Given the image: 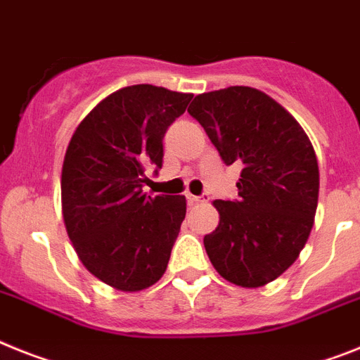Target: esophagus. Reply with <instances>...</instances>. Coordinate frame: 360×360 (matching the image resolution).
<instances>
[{
    "instance_id": "1",
    "label": "esophagus",
    "mask_w": 360,
    "mask_h": 360,
    "mask_svg": "<svg viewBox=\"0 0 360 360\" xmlns=\"http://www.w3.org/2000/svg\"><path fill=\"white\" fill-rule=\"evenodd\" d=\"M186 199H188L190 205H199V203H207L208 195H192L186 194Z\"/></svg>"
}]
</instances>
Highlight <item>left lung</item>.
I'll return each instance as SVG.
<instances>
[{"label":"left lung","instance_id":"obj_1","mask_svg":"<svg viewBox=\"0 0 360 360\" xmlns=\"http://www.w3.org/2000/svg\"><path fill=\"white\" fill-rule=\"evenodd\" d=\"M188 113L226 166L241 165L238 199L214 201L219 225L205 236L216 271L241 288L276 280L309 238L319 203V162L282 105L245 86L198 95Z\"/></svg>","mask_w":360,"mask_h":360}]
</instances>
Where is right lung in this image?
Here are the masks:
<instances>
[{"label": "right lung", "mask_w": 360, "mask_h": 360, "mask_svg": "<svg viewBox=\"0 0 360 360\" xmlns=\"http://www.w3.org/2000/svg\"><path fill=\"white\" fill-rule=\"evenodd\" d=\"M192 95L139 84L105 96L78 124L62 168L69 240L87 271L119 291L165 274L186 214L183 195H146L162 168V139Z\"/></svg>", "instance_id": "obj_1"}]
</instances>
